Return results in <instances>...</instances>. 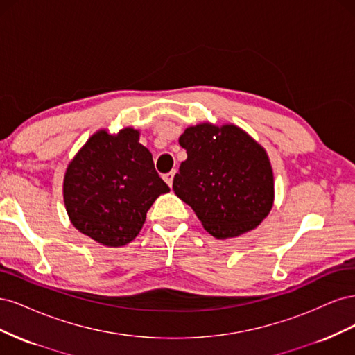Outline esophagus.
I'll list each match as a JSON object with an SVG mask.
<instances>
[{"label":"esophagus","instance_id":"1","mask_svg":"<svg viewBox=\"0 0 355 355\" xmlns=\"http://www.w3.org/2000/svg\"><path fill=\"white\" fill-rule=\"evenodd\" d=\"M175 173H176V171L175 170H171V171H168V173H166L163 178H164V180L167 182V185L168 187H171V185H173V178H175Z\"/></svg>","mask_w":355,"mask_h":355}]
</instances>
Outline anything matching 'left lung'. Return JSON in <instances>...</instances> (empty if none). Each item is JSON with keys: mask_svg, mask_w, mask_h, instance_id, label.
<instances>
[{"mask_svg": "<svg viewBox=\"0 0 355 355\" xmlns=\"http://www.w3.org/2000/svg\"><path fill=\"white\" fill-rule=\"evenodd\" d=\"M188 158L173 179L175 194L216 239L256 228L274 201V176L265 149L235 125L198 124L179 137Z\"/></svg>", "mask_w": 355, "mask_h": 355, "instance_id": "obj_1", "label": "left lung"}]
</instances>
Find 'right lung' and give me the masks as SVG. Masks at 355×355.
I'll return each mask as SVG.
<instances>
[{
	"label": "right lung",
	"instance_id": "obj_1",
	"mask_svg": "<svg viewBox=\"0 0 355 355\" xmlns=\"http://www.w3.org/2000/svg\"><path fill=\"white\" fill-rule=\"evenodd\" d=\"M168 191L133 128L93 135L71 161L63 180V198L73 227L110 247L135 240L149 207Z\"/></svg>",
	"mask_w": 355,
	"mask_h": 355
}]
</instances>
